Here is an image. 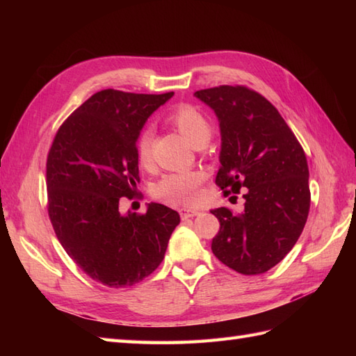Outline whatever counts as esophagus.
I'll list each match as a JSON object with an SVG mask.
<instances>
[{
    "label": "esophagus",
    "instance_id": "34e87169",
    "mask_svg": "<svg viewBox=\"0 0 356 356\" xmlns=\"http://www.w3.org/2000/svg\"><path fill=\"white\" fill-rule=\"evenodd\" d=\"M180 213V217L184 218H191V217H195V216H199L200 214V211H197V209H191V208H182L179 211Z\"/></svg>",
    "mask_w": 356,
    "mask_h": 356
}]
</instances>
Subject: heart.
I'll return each instance as SVG.
<instances>
[{
	"label": "heart",
	"instance_id": "obj_1",
	"mask_svg": "<svg viewBox=\"0 0 356 356\" xmlns=\"http://www.w3.org/2000/svg\"><path fill=\"white\" fill-rule=\"evenodd\" d=\"M165 119L195 148L207 145L213 134V127L208 118L190 104H180L174 107ZM151 139L153 134L148 130L140 131L136 139V157L143 166H147L151 159ZM205 179L207 174L199 170L174 171L159 180L153 193L157 199L174 205H194L200 199V188Z\"/></svg>",
	"mask_w": 356,
	"mask_h": 356
}]
</instances>
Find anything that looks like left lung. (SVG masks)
Wrapping results in <instances>:
<instances>
[{"label": "left lung", "mask_w": 356, "mask_h": 356, "mask_svg": "<svg viewBox=\"0 0 356 356\" xmlns=\"http://www.w3.org/2000/svg\"><path fill=\"white\" fill-rule=\"evenodd\" d=\"M220 122L222 151L216 184L225 194L246 188L245 211L217 208L220 229L211 249L226 266L259 275L282 261L303 232L311 208L303 147L266 97L245 86L194 93Z\"/></svg>", "instance_id": "obj_1"}]
</instances>
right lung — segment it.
<instances>
[{"mask_svg": "<svg viewBox=\"0 0 356 356\" xmlns=\"http://www.w3.org/2000/svg\"><path fill=\"white\" fill-rule=\"evenodd\" d=\"M174 93L101 90L67 118L47 156V209L65 252L95 282L127 287L162 263L177 211L149 203L120 214L139 182L136 139L145 120Z\"/></svg>", "mask_w": 356, "mask_h": 356, "instance_id": "right-lung-1", "label": "right lung"}]
</instances>
